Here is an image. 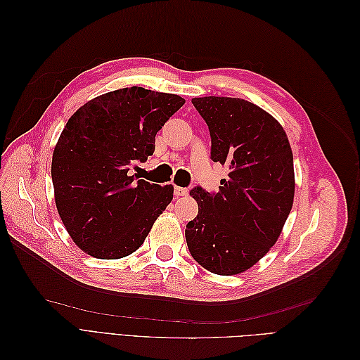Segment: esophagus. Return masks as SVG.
Returning a JSON list of instances; mask_svg holds the SVG:
<instances>
[{
  "label": "esophagus",
  "instance_id": "1",
  "mask_svg": "<svg viewBox=\"0 0 360 360\" xmlns=\"http://www.w3.org/2000/svg\"><path fill=\"white\" fill-rule=\"evenodd\" d=\"M188 192L189 191L186 188H181V186L174 188V195H176V197H186Z\"/></svg>",
  "mask_w": 360,
  "mask_h": 360
}]
</instances>
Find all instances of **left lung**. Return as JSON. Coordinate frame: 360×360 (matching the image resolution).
<instances>
[{"mask_svg": "<svg viewBox=\"0 0 360 360\" xmlns=\"http://www.w3.org/2000/svg\"><path fill=\"white\" fill-rule=\"evenodd\" d=\"M192 103L209 126L210 159L228 168V179L217 192L191 191L198 214L184 236L204 269L237 275L269 252L291 212V147L276 120L248 101L209 96Z\"/></svg>", "mask_w": 360, "mask_h": 360, "instance_id": "left-lung-1", "label": "left lung"}]
</instances>
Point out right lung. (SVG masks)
I'll return each mask as SVG.
<instances>
[{"label": "right lung", "instance_id": "add662e5", "mask_svg": "<svg viewBox=\"0 0 360 360\" xmlns=\"http://www.w3.org/2000/svg\"><path fill=\"white\" fill-rule=\"evenodd\" d=\"M183 105L177 94L130 86L96 97L69 118L51 174L61 221L89 255L135 252L171 202L172 184L138 180L130 169L153 155L156 134Z\"/></svg>", "mask_w": 360, "mask_h": 360}]
</instances>
